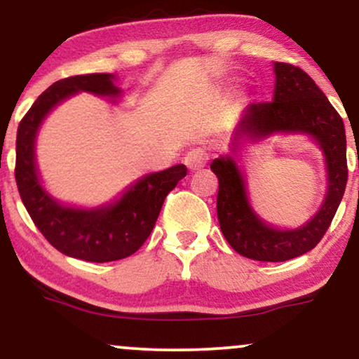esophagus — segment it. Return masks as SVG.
<instances>
[{"mask_svg": "<svg viewBox=\"0 0 359 359\" xmlns=\"http://www.w3.org/2000/svg\"><path fill=\"white\" fill-rule=\"evenodd\" d=\"M184 163L191 172L201 170L205 163H208V155L203 148H192L191 151H187L184 156Z\"/></svg>", "mask_w": 359, "mask_h": 359, "instance_id": "obj_1", "label": "esophagus"}]
</instances>
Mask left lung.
<instances>
[{"instance_id":"8db88e82","label":"left lung","mask_w":359,"mask_h":359,"mask_svg":"<svg viewBox=\"0 0 359 359\" xmlns=\"http://www.w3.org/2000/svg\"><path fill=\"white\" fill-rule=\"evenodd\" d=\"M275 74L273 101L257 102L246 109L233 148L238 147L240 138H266L294 131L309 133L324 150L329 189L320 211L306 226L280 231L259 221L251 211L245 180L231 156L214 160L211 170L219 180L216 208L221 231L234 251L257 262H287L314 248L331 226L348 182L343 118L300 67L275 62Z\"/></svg>"}]
</instances>
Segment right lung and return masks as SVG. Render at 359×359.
<instances>
[{"label": "right lung", "instance_id": "obj_1", "mask_svg": "<svg viewBox=\"0 0 359 359\" xmlns=\"http://www.w3.org/2000/svg\"><path fill=\"white\" fill-rule=\"evenodd\" d=\"M77 90L100 96H116L119 93L111 74H86L53 82L18 125L15 179L32 221L53 248L86 262H114L133 255L147 241L167 194L187 175V167L180 163L143 177L116 204L108 208L81 211L57 204L36 177L35 135L48 111Z\"/></svg>", "mask_w": 359, "mask_h": 359}]
</instances>
